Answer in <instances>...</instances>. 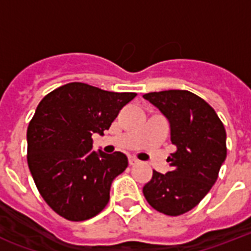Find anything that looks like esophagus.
I'll use <instances>...</instances> for the list:
<instances>
[{"instance_id": "obj_1", "label": "esophagus", "mask_w": 251, "mask_h": 251, "mask_svg": "<svg viewBox=\"0 0 251 251\" xmlns=\"http://www.w3.org/2000/svg\"><path fill=\"white\" fill-rule=\"evenodd\" d=\"M138 163H139V160H138L137 157H134V156L129 157V164L130 165H135V164H138Z\"/></svg>"}]
</instances>
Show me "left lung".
Returning a JSON list of instances; mask_svg holds the SVG:
<instances>
[{
    "instance_id": "obj_1",
    "label": "left lung",
    "mask_w": 251,
    "mask_h": 251,
    "mask_svg": "<svg viewBox=\"0 0 251 251\" xmlns=\"http://www.w3.org/2000/svg\"><path fill=\"white\" fill-rule=\"evenodd\" d=\"M163 112L171 124V172H152L143 195L156 211L178 216L193 210L216 182L226 157V133L215 109L186 90L143 95Z\"/></svg>"
}]
</instances>
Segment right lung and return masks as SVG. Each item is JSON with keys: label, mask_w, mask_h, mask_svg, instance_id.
<instances>
[{"label": "right lung", "mask_w": 251, "mask_h": 251, "mask_svg": "<svg viewBox=\"0 0 251 251\" xmlns=\"http://www.w3.org/2000/svg\"><path fill=\"white\" fill-rule=\"evenodd\" d=\"M135 96L73 82L39 102L27 129V163L43 199L66 220L94 218L109 202L110 183L127 157L91 151L92 134L102 135Z\"/></svg>", "instance_id": "obj_1"}]
</instances>
